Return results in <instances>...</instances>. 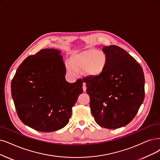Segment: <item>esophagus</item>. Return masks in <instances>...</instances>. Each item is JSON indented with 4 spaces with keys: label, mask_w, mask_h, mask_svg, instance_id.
I'll use <instances>...</instances> for the list:
<instances>
[{
    "label": "esophagus",
    "mask_w": 160,
    "mask_h": 160,
    "mask_svg": "<svg viewBox=\"0 0 160 160\" xmlns=\"http://www.w3.org/2000/svg\"><path fill=\"white\" fill-rule=\"evenodd\" d=\"M82 90H83L84 92H85L86 90H87V87H86V83H85V82H83V84H82Z\"/></svg>",
    "instance_id": "34e87169"
}]
</instances>
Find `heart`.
Listing matches in <instances>:
<instances>
[{
    "label": "heart",
    "instance_id": "1",
    "mask_svg": "<svg viewBox=\"0 0 160 160\" xmlns=\"http://www.w3.org/2000/svg\"><path fill=\"white\" fill-rule=\"evenodd\" d=\"M108 64L106 54L95 48L85 50L80 52L73 53L67 64L68 72L75 73L83 69L85 75L96 78L104 72Z\"/></svg>",
    "mask_w": 160,
    "mask_h": 160
}]
</instances>
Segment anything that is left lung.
I'll return each mask as SVG.
<instances>
[{
    "label": "left lung",
    "instance_id": "8db88e82",
    "mask_svg": "<svg viewBox=\"0 0 160 160\" xmlns=\"http://www.w3.org/2000/svg\"><path fill=\"white\" fill-rule=\"evenodd\" d=\"M102 50L108 58L104 72L82 80L96 122L104 128L118 129L129 123L142 104L144 75L142 67L123 48L110 45Z\"/></svg>",
    "mask_w": 160,
    "mask_h": 160
}]
</instances>
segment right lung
<instances>
[{
    "label": "right lung",
    "instance_id": "obj_1",
    "mask_svg": "<svg viewBox=\"0 0 160 160\" xmlns=\"http://www.w3.org/2000/svg\"><path fill=\"white\" fill-rule=\"evenodd\" d=\"M60 53L46 48L28 56L12 80V97L19 118L38 131L53 132L64 127L82 93L81 79L73 83L66 81Z\"/></svg>",
    "mask_w": 160,
    "mask_h": 160
}]
</instances>
